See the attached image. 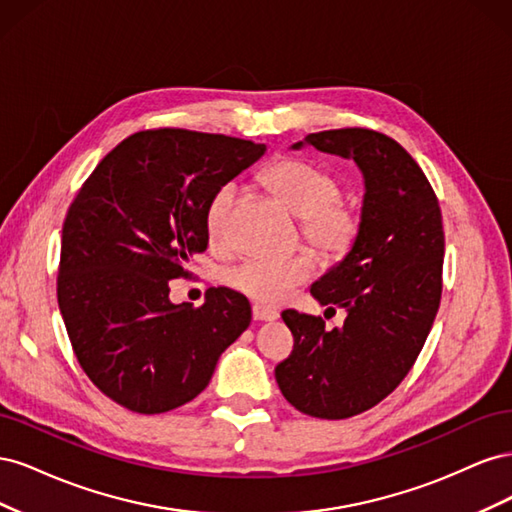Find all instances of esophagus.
<instances>
[{"instance_id": "obj_1", "label": "esophagus", "mask_w": 512, "mask_h": 512, "mask_svg": "<svg viewBox=\"0 0 512 512\" xmlns=\"http://www.w3.org/2000/svg\"><path fill=\"white\" fill-rule=\"evenodd\" d=\"M252 316H254V320H258V322H273V320L280 318V314H277L275 309L262 307V305H254V307H252Z\"/></svg>"}]
</instances>
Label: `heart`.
Here are the masks:
<instances>
[{"label": "heart", "instance_id": "b5f03b06", "mask_svg": "<svg viewBox=\"0 0 512 512\" xmlns=\"http://www.w3.org/2000/svg\"><path fill=\"white\" fill-rule=\"evenodd\" d=\"M260 181L280 203L301 220V235L324 260L344 258L359 237L361 218L354 205L342 200V181L329 170L307 160L282 158L262 170ZM237 188L220 185L205 209V228L211 243L228 235L230 213L237 203ZM314 273L307 254L288 260L250 258L226 273V284L256 303H277Z\"/></svg>", "mask_w": 512, "mask_h": 512}]
</instances>
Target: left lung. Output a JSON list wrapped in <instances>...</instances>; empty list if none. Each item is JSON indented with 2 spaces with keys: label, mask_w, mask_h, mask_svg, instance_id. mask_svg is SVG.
Masks as SVG:
<instances>
[{
  "label": "left lung",
  "mask_w": 512,
  "mask_h": 512,
  "mask_svg": "<svg viewBox=\"0 0 512 512\" xmlns=\"http://www.w3.org/2000/svg\"><path fill=\"white\" fill-rule=\"evenodd\" d=\"M354 160L363 175L361 228L352 250L309 288L327 312L344 309L342 327L282 312L294 350L275 367L282 395L303 414L348 418L391 395L412 369L442 297L444 230L438 198L410 153L365 128L305 136Z\"/></svg>",
  "instance_id": "8db88e82"
}]
</instances>
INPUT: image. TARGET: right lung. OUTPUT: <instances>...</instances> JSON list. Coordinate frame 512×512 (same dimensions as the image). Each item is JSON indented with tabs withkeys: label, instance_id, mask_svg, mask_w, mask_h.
<instances>
[{
	"label": "right lung",
	"instance_id": "obj_1",
	"mask_svg": "<svg viewBox=\"0 0 512 512\" xmlns=\"http://www.w3.org/2000/svg\"><path fill=\"white\" fill-rule=\"evenodd\" d=\"M267 147L179 128L136 132L89 175L61 230L57 303L89 380L138 414L205 391L222 352L250 327L230 288L175 305L170 280L207 250L205 209Z\"/></svg>",
	"mask_w": 512,
	"mask_h": 512
}]
</instances>
